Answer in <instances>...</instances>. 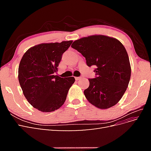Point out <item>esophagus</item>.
<instances>
[{"label":"esophagus","mask_w":151,"mask_h":151,"mask_svg":"<svg viewBox=\"0 0 151 151\" xmlns=\"http://www.w3.org/2000/svg\"><path fill=\"white\" fill-rule=\"evenodd\" d=\"M75 79L76 81H79L81 79V77H75Z\"/></svg>","instance_id":"obj_1"}]
</instances>
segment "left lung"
<instances>
[{
	"mask_svg": "<svg viewBox=\"0 0 151 151\" xmlns=\"http://www.w3.org/2000/svg\"><path fill=\"white\" fill-rule=\"evenodd\" d=\"M72 48L86 58L87 65H96V77L89 79L84 93L99 109L115 106L124 94L130 79L131 67L126 49L116 38L96 35L74 41Z\"/></svg>",
	"mask_w": 151,
	"mask_h": 151,
	"instance_id": "1",
	"label": "left lung"
}]
</instances>
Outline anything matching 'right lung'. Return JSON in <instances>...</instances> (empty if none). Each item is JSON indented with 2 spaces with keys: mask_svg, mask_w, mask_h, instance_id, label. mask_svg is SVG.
Instances as JSON below:
<instances>
[{
  "mask_svg": "<svg viewBox=\"0 0 151 151\" xmlns=\"http://www.w3.org/2000/svg\"><path fill=\"white\" fill-rule=\"evenodd\" d=\"M72 41L41 43L29 48L22 56L18 79L25 98L35 108L52 112L65 101L68 91L75 78L53 75L57 72L62 54Z\"/></svg>",
  "mask_w": 151,
  "mask_h": 151,
  "instance_id": "obj_1",
  "label": "right lung"
}]
</instances>
